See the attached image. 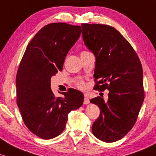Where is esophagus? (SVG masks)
Instances as JSON below:
<instances>
[{
	"instance_id": "esophagus-1",
	"label": "esophagus",
	"mask_w": 156,
	"mask_h": 156,
	"mask_svg": "<svg viewBox=\"0 0 156 156\" xmlns=\"http://www.w3.org/2000/svg\"><path fill=\"white\" fill-rule=\"evenodd\" d=\"M83 103L84 104H88L89 103V101L88 99V96H87V94H84V101H83Z\"/></svg>"
}]
</instances>
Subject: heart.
<instances>
[{
	"label": "heart",
	"instance_id": "1",
	"mask_svg": "<svg viewBox=\"0 0 156 156\" xmlns=\"http://www.w3.org/2000/svg\"><path fill=\"white\" fill-rule=\"evenodd\" d=\"M78 87H80V88H83L84 83H83V82H78Z\"/></svg>",
	"mask_w": 156,
	"mask_h": 156
}]
</instances>
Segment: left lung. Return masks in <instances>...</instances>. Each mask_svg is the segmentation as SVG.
<instances>
[{
	"mask_svg": "<svg viewBox=\"0 0 156 156\" xmlns=\"http://www.w3.org/2000/svg\"><path fill=\"white\" fill-rule=\"evenodd\" d=\"M85 45L96 58L94 89L108 90V101L90 100L101 109L93 123L92 133L105 142H114L126 135L135 124L144 99L143 70L133 48L114 27L82 23Z\"/></svg>",
	"mask_w": 156,
	"mask_h": 156,
	"instance_id": "obj_1",
	"label": "left lung"
}]
</instances>
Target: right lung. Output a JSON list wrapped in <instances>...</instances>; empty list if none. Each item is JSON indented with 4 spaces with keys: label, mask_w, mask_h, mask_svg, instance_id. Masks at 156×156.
Returning a JSON list of instances; mask_svg holds the SVG:
<instances>
[{
    "label": "right lung",
    "mask_w": 156,
    "mask_h": 156,
    "mask_svg": "<svg viewBox=\"0 0 156 156\" xmlns=\"http://www.w3.org/2000/svg\"><path fill=\"white\" fill-rule=\"evenodd\" d=\"M81 27L64 23L44 26L27 46L17 76V104L27 128L43 139L63 132L68 114L79 108L83 94L75 89L55 98L51 77L62 71L65 57L79 39Z\"/></svg>",
    "instance_id": "obj_1"
}]
</instances>
